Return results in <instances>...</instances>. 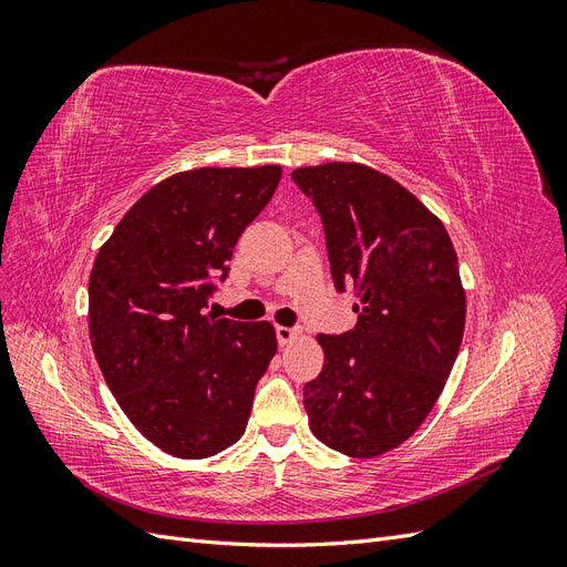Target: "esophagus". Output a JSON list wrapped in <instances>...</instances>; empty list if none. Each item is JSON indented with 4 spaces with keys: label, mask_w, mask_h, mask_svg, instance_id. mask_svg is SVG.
Listing matches in <instances>:
<instances>
[{
    "label": "esophagus",
    "mask_w": 567,
    "mask_h": 567,
    "mask_svg": "<svg viewBox=\"0 0 567 567\" xmlns=\"http://www.w3.org/2000/svg\"><path fill=\"white\" fill-rule=\"evenodd\" d=\"M300 336V329H293V326H277V340L279 346H288Z\"/></svg>",
    "instance_id": "esophagus-1"
}]
</instances>
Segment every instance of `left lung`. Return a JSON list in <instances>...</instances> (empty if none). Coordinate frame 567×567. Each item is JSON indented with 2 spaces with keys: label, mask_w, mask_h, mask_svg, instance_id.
Wrapping results in <instances>:
<instances>
[{
  "label": "left lung",
  "mask_w": 567,
  "mask_h": 567,
  "mask_svg": "<svg viewBox=\"0 0 567 567\" xmlns=\"http://www.w3.org/2000/svg\"><path fill=\"white\" fill-rule=\"evenodd\" d=\"M290 177L321 217L336 290H357L354 329L317 336L323 369L305 383L310 427L336 452L379 456L419 431L456 362L466 293L452 238L379 169L326 163Z\"/></svg>",
  "instance_id": "8db88e82"
}]
</instances>
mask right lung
Here are the masks:
<instances>
[{
    "instance_id": "add662e5",
    "label": "right lung",
    "mask_w": 567,
    "mask_h": 567,
    "mask_svg": "<svg viewBox=\"0 0 567 567\" xmlns=\"http://www.w3.org/2000/svg\"><path fill=\"white\" fill-rule=\"evenodd\" d=\"M279 165L200 167L136 200L90 277V338L106 385L146 440L205 458L244 435L277 336L267 321L205 312Z\"/></svg>"
}]
</instances>
